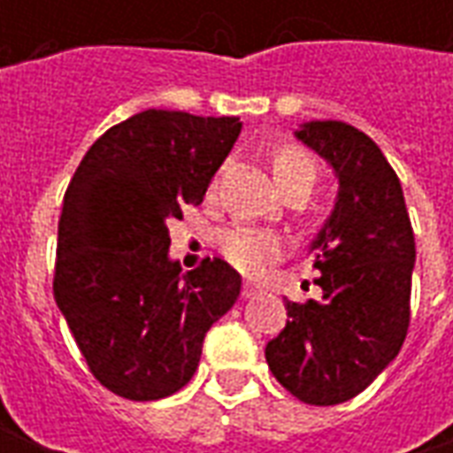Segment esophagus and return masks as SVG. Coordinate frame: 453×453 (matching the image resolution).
Segmentation results:
<instances>
[{
	"mask_svg": "<svg viewBox=\"0 0 453 453\" xmlns=\"http://www.w3.org/2000/svg\"><path fill=\"white\" fill-rule=\"evenodd\" d=\"M255 294H259V286L252 284V281H245V286H242V296H245V298H252Z\"/></svg>",
	"mask_w": 453,
	"mask_h": 453,
	"instance_id": "esophagus-1",
	"label": "esophagus"
}]
</instances>
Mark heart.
Returning <instances> with one entry per match:
<instances>
[{
  "mask_svg": "<svg viewBox=\"0 0 453 453\" xmlns=\"http://www.w3.org/2000/svg\"><path fill=\"white\" fill-rule=\"evenodd\" d=\"M276 181L294 177H311L315 181L313 159L301 148H281L274 157ZM220 252L230 265L245 274H262L276 257L284 252V240L272 230H259L252 226H230L220 233Z\"/></svg>",
  "mask_w": 453,
  "mask_h": 453,
  "instance_id": "heart-1",
  "label": "heart"
}]
</instances>
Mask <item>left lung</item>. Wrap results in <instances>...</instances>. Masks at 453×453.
Returning a JSON list of instances; mask_svg holds the SVG:
<instances>
[{
  "instance_id": "obj_1",
  "label": "left lung",
  "mask_w": 453,
  "mask_h": 453,
  "mask_svg": "<svg viewBox=\"0 0 453 453\" xmlns=\"http://www.w3.org/2000/svg\"><path fill=\"white\" fill-rule=\"evenodd\" d=\"M294 135L330 165L337 196L308 247L323 296L286 301L291 320L265 357L291 395L337 405L398 357L410 325L415 235L398 174L366 133L342 120H308Z\"/></svg>"
}]
</instances>
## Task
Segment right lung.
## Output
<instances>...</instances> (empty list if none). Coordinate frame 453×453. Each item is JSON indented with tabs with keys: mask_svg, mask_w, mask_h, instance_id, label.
<instances>
[{
	"mask_svg": "<svg viewBox=\"0 0 453 453\" xmlns=\"http://www.w3.org/2000/svg\"><path fill=\"white\" fill-rule=\"evenodd\" d=\"M242 123L148 109L113 126L74 172L58 226L55 303L96 380L128 400H159L198 369L211 325L242 276L223 259L181 274L169 223L196 206Z\"/></svg>",
	"mask_w": 453,
	"mask_h": 453,
	"instance_id": "add662e5",
	"label": "right lung"
}]
</instances>
